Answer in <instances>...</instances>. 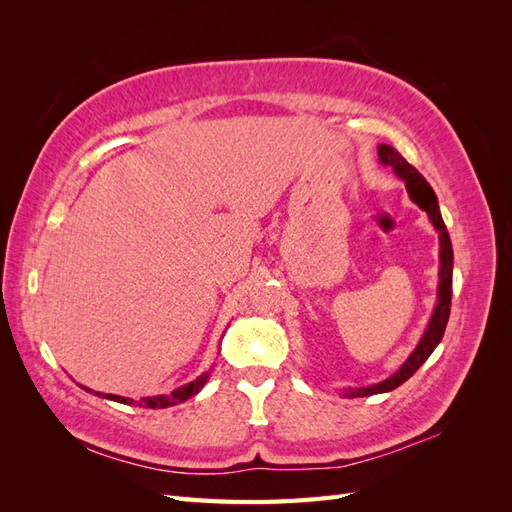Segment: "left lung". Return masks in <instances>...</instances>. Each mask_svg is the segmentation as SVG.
<instances>
[{
  "instance_id": "1",
  "label": "left lung",
  "mask_w": 512,
  "mask_h": 512,
  "mask_svg": "<svg viewBox=\"0 0 512 512\" xmlns=\"http://www.w3.org/2000/svg\"><path fill=\"white\" fill-rule=\"evenodd\" d=\"M378 156H380L382 164L393 166L395 173L406 181L410 198L423 211H427L431 224L436 226L438 232H440V262H442V265H440V288H438L436 312H433L429 327H427V331L421 339V344H418L416 350L410 354V359L404 365H401L397 374H393L389 380H384V382L374 384V386H367V389L350 391L352 397H365V395L393 391V389H397L399 384H404L408 378H412L416 374V369L429 359V354L436 350V346L442 342V335L446 331V322H448V314H451V297H453V247H451V237H448V230H446L444 220L440 215L436 194H433L431 185L425 181V177L418 173V170L412 164H408L406 158L401 156V153L395 147L380 145Z\"/></svg>"
}]
</instances>
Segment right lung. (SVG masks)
I'll list each match as a JSON object with an SVG mask.
<instances>
[{
	"mask_svg": "<svg viewBox=\"0 0 512 512\" xmlns=\"http://www.w3.org/2000/svg\"><path fill=\"white\" fill-rule=\"evenodd\" d=\"M205 382H207V374L196 378V380L190 382V384L181 386V389H177L170 397H164V395H160V397H143L141 404H138V406H145V408H166V406H173V404H177V401H185V399H190L192 395H196L200 389H203ZM106 397L113 399V401H119V404H134L132 399L119 397V395H106Z\"/></svg>",
	"mask_w": 512,
	"mask_h": 512,
	"instance_id": "add662e5",
	"label": "right lung"
}]
</instances>
